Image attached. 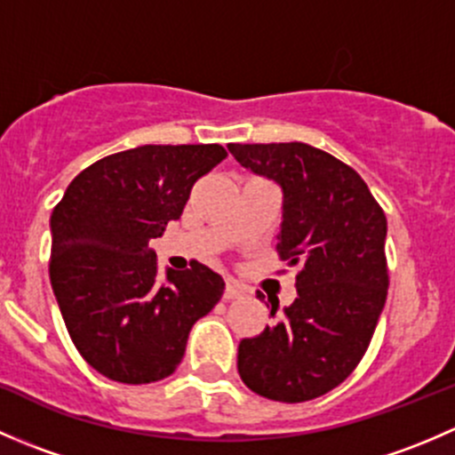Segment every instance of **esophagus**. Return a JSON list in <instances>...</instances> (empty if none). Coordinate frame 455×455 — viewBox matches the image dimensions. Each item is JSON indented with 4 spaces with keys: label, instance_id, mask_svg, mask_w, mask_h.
Returning a JSON list of instances; mask_svg holds the SVG:
<instances>
[{
    "label": "esophagus",
    "instance_id": "34e87169",
    "mask_svg": "<svg viewBox=\"0 0 455 455\" xmlns=\"http://www.w3.org/2000/svg\"><path fill=\"white\" fill-rule=\"evenodd\" d=\"M244 295V288L240 286L237 282H227V286H224V299L231 301V299H240V297Z\"/></svg>",
    "mask_w": 455,
    "mask_h": 455
}]
</instances>
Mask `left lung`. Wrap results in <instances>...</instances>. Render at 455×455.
Segmentation results:
<instances>
[{
	"instance_id": "left-lung-1",
	"label": "left lung",
	"mask_w": 455,
	"mask_h": 455,
	"mask_svg": "<svg viewBox=\"0 0 455 455\" xmlns=\"http://www.w3.org/2000/svg\"><path fill=\"white\" fill-rule=\"evenodd\" d=\"M228 151L282 187L277 253L299 268L297 299L277 323L242 339L237 371L270 401H313L343 383L368 350L389 286L387 220L363 178L316 147L231 142Z\"/></svg>"
}]
</instances>
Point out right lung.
Returning <instances> with one entry per match:
<instances>
[{
    "mask_svg": "<svg viewBox=\"0 0 455 455\" xmlns=\"http://www.w3.org/2000/svg\"><path fill=\"white\" fill-rule=\"evenodd\" d=\"M227 158L222 145H142L84 169L50 218V283L79 355L118 383L173 374L224 279L209 266L158 277L149 242L182 215L196 180Z\"/></svg>",
    "mask_w": 455,
    "mask_h": 455,
    "instance_id": "obj_1",
    "label": "right lung"
}]
</instances>
